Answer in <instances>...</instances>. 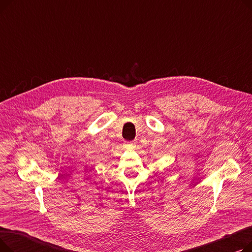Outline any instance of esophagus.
<instances>
[{
  "instance_id": "34e87169",
  "label": "esophagus",
  "mask_w": 252,
  "mask_h": 252,
  "mask_svg": "<svg viewBox=\"0 0 252 252\" xmlns=\"http://www.w3.org/2000/svg\"><path fill=\"white\" fill-rule=\"evenodd\" d=\"M126 145L128 147H136V142L135 141H129V142H126Z\"/></svg>"
}]
</instances>
